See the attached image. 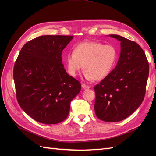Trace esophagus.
<instances>
[{
	"label": "esophagus",
	"instance_id": "34e87169",
	"mask_svg": "<svg viewBox=\"0 0 156 156\" xmlns=\"http://www.w3.org/2000/svg\"><path fill=\"white\" fill-rule=\"evenodd\" d=\"M82 88H83V89H88V88H90V87H89V86L85 84H82Z\"/></svg>",
	"mask_w": 156,
	"mask_h": 156
}]
</instances>
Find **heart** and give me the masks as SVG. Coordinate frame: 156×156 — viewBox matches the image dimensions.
Segmentation results:
<instances>
[{
	"instance_id": "1",
	"label": "heart",
	"mask_w": 156,
	"mask_h": 156,
	"mask_svg": "<svg viewBox=\"0 0 156 156\" xmlns=\"http://www.w3.org/2000/svg\"><path fill=\"white\" fill-rule=\"evenodd\" d=\"M119 58V51L112 44L86 41L76 45L66 57L69 75L76 76L83 67L87 80H101L111 74Z\"/></svg>"
}]
</instances>
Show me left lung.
<instances>
[{"mask_svg": "<svg viewBox=\"0 0 156 156\" xmlns=\"http://www.w3.org/2000/svg\"><path fill=\"white\" fill-rule=\"evenodd\" d=\"M121 41L117 66L94 87V111L105 122H118L138 108L145 97L149 63L143 49L135 41L110 35Z\"/></svg>", "mask_w": 156, "mask_h": 156, "instance_id": "8db88e82", "label": "left lung"}]
</instances>
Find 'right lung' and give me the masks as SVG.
Here are the masks:
<instances>
[{
    "mask_svg": "<svg viewBox=\"0 0 156 156\" xmlns=\"http://www.w3.org/2000/svg\"><path fill=\"white\" fill-rule=\"evenodd\" d=\"M73 38L70 35H42L26 43L13 69L16 99L34 120L47 125L67 118L70 102L81 84L69 76L62 53Z\"/></svg>",
    "mask_w": 156,
    "mask_h": 156,
    "instance_id": "add662e5",
    "label": "right lung"
}]
</instances>
